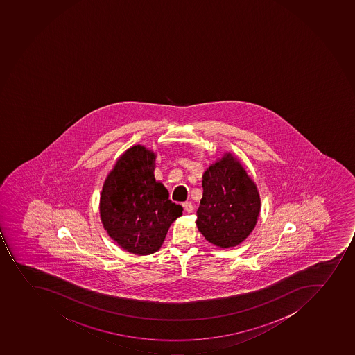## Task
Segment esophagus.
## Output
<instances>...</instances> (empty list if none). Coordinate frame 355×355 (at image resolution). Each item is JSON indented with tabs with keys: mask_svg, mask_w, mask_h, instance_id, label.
<instances>
[{
	"mask_svg": "<svg viewBox=\"0 0 355 355\" xmlns=\"http://www.w3.org/2000/svg\"><path fill=\"white\" fill-rule=\"evenodd\" d=\"M182 208H184V211L187 212V214H191L193 211V205L191 202H184Z\"/></svg>",
	"mask_w": 355,
	"mask_h": 355,
	"instance_id": "34e87169",
	"label": "esophagus"
}]
</instances>
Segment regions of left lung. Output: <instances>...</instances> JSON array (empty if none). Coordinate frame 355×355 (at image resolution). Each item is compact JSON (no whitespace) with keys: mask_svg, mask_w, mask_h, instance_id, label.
I'll return each instance as SVG.
<instances>
[{"mask_svg":"<svg viewBox=\"0 0 355 355\" xmlns=\"http://www.w3.org/2000/svg\"><path fill=\"white\" fill-rule=\"evenodd\" d=\"M196 212L198 231L220 249L236 247L254 231L261 214L257 185L231 153L212 163L202 177Z\"/></svg>","mask_w":355,"mask_h":355,"instance_id":"left-lung-1","label":"left lung"}]
</instances>
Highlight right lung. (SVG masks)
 Here are the masks:
<instances>
[{"label":"right lung","mask_w":355,"mask_h":355,"mask_svg":"<svg viewBox=\"0 0 355 355\" xmlns=\"http://www.w3.org/2000/svg\"><path fill=\"white\" fill-rule=\"evenodd\" d=\"M157 153L144 145L128 148L115 162L101 189V224L123 250L138 256L159 251L182 205L154 177Z\"/></svg>","instance_id":"1"}]
</instances>
